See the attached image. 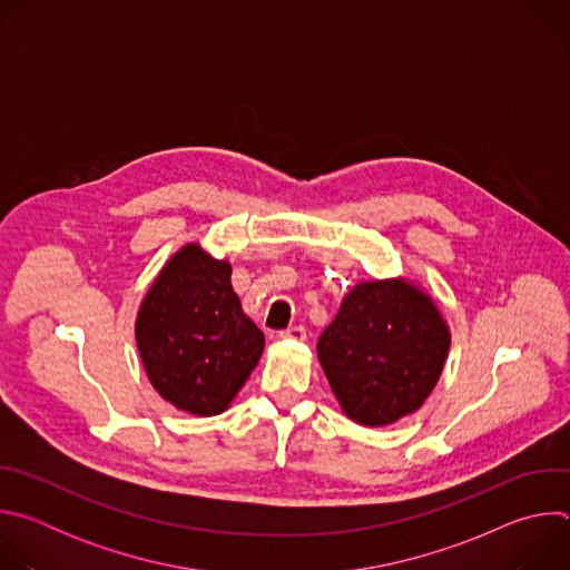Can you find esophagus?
<instances>
[{
    "label": "esophagus",
    "mask_w": 570,
    "mask_h": 570,
    "mask_svg": "<svg viewBox=\"0 0 570 570\" xmlns=\"http://www.w3.org/2000/svg\"><path fill=\"white\" fill-rule=\"evenodd\" d=\"M279 338H282V341H297V343H302V341L306 338V330H304V327H291V330L282 332Z\"/></svg>",
    "instance_id": "obj_1"
}]
</instances>
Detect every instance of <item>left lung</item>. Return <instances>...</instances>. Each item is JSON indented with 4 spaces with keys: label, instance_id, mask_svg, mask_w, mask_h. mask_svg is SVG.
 <instances>
[{
    "label": "left lung",
    "instance_id": "1",
    "mask_svg": "<svg viewBox=\"0 0 570 570\" xmlns=\"http://www.w3.org/2000/svg\"><path fill=\"white\" fill-rule=\"evenodd\" d=\"M451 347L435 299L409 277L358 282L317 341V358L341 411L381 429L417 413Z\"/></svg>",
    "mask_w": 570,
    "mask_h": 570
}]
</instances>
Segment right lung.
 <instances>
[{"mask_svg": "<svg viewBox=\"0 0 570 570\" xmlns=\"http://www.w3.org/2000/svg\"><path fill=\"white\" fill-rule=\"evenodd\" d=\"M229 277L227 259L187 243L161 266L137 311L135 341L146 376L161 399L189 415L225 413L266 345Z\"/></svg>", "mask_w": 570, "mask_h": 570, "instance_id": "add662e5", "label": "right lung"}]
</instances>
